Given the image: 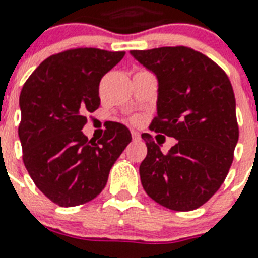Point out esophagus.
<instances>
[{
    "label": "esophagus",
    "instance_id": "obj_1",
    "mask_svg": "<svg viewBox=\"0 0 258 258\" xmlns=\"http://www.w3.org/2000/svg\"><path fill=\"white\" fill-rule=\"evenodd\" d=\"M131 137H133L134 139H139V137H141V134L138 133V131H135V130H131Z\"/></svg>",
    "mask_w": 258,
    "mask_h": 258
}]
</instances>
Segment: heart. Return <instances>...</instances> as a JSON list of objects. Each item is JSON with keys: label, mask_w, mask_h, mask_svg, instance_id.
<instances>
[{"label": "heart", "mask_w": 258, "mask_h": 258, "mask_svg": "<svg viewBox=\"0 0 258 258\" xmlns=\"http://www.w3.org/2000/svg\"><path fill=\"white\" fill-rule=\"evenodd\" d=\"M138 120V117H133V121H137Z\"/></svg>", "instance_id": "obj_1"}]
</instances>
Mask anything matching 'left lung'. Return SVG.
<instances>
[{"instance_id":"left-lung-1","label":"left lung","mask_w":258,"mask_h":258,"mask_svg":"<svg viewBox=\"0 0 258 258\" xmlns=\"http://www.w3.org/2000/svg\"><path fill=\"white\" fill-rule=\"evenodd\" d=\"M130 53L157 75L158 115L150 130L176 139L163 154L143 134L147 155L142 186L162 206L190 212L224 183L238 142L236 97L228 75L212 58L188 46H163Z\"/></svg>"}]
</instances>
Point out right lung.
Instances as JSON below:
<instances>
[{
  "instance_id": "add662e5",
  "label": "right lung",
  "mask_w": 258,
  "mask_h": 258,
  "mask_svg": "<svg viewBox=\"0 0 258 258\" xmlns=\"http://www.w3.org/2000/svg\"><path fill=\"white\" fill-rule=\"evenodd\" d=\"M125 52L74 48L45 58L20 95L18 137L22 161L38 190L61 208L92 201L131 142L125 125L112 123L97 142L83 134L87 113L100 105L101 78Z\"/></svg>"
}]
</instances>
